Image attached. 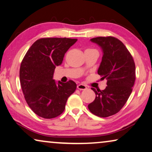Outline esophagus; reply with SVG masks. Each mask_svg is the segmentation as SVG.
Segmentation results:
<instances>
[{"label":"esophagus","mask_w":152,"mask_h":152,"mask_svg":"<svg viewBox=\"0 0 152 152\" xmlns=\"http://www.w3.org/2000/svg\"><path fill=\"white\" fill-rule=\"evenodd\" d=\"M77 88L80 89V90H86V89L87 88V87L86 85L80 84L77 85Z\"/></svg>","instance_id":"esophagus-1"}]
</instances>
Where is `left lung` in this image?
Here are the masks:
<instances>
[{
    "label": "left lung",
    "mask_w": 152,
    "mask_h": 152,
    "mask_svg": "<svg viewBox=\"0 0 152 152\" xmlns=\"http://www.w3.org/2000/svg\"><path fill=\"white\" fill-rule=\"evenodd\" d=\"M102 48L103 57L97 73L107 80L104 90H95V100L89 104V111L101 118L119 112L129 97L136 80V66L132 55L124 43L113 37L91 39Z\"/></svg>",
    "instance_id": "8db88e82"
}]
</instances>
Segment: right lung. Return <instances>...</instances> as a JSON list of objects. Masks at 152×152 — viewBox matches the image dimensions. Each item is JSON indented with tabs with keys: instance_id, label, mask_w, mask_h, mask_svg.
Instances as JSON below:
<instances>
[{
	"instance_id": "add662e5",
	"label": "right lung",
	"mask_w": 152,
	"mask_h": 152,
	"mask_svg": "<svg viewBox=\"0 0 152 152\" xmlns=\"http://www.w3.org/2000/svg\"><path fill=\"white\" fill-rule=\"evenodd\" d=\"M77 39L41 38L27 52L20 64V86L27 104L41 118L57 117L65 109L67 99L76 90L72 80L66 83L53 80L57 66L62 64L65 53Z\"/></svg>"
}]
</instances>
